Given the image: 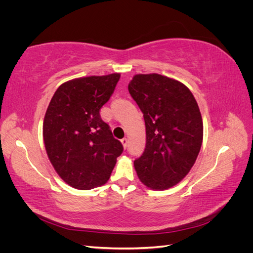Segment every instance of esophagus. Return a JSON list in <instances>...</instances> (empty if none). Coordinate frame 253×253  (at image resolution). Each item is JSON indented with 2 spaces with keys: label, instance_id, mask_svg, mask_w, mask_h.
Masks as SVG:
<instances>
[{
  "label": "esophagus",
  "instance_id": "esophagus-1",
  "mask_svg": "<svg viewBox=\"0 0 253 253\" xmlns=\"http://www.w3.org/2000/svg\"><path fill=\"white\" fill-rule=\"evenodd\" d=\"M121 143H122V145H124V148L126 149V143H127V139L126 138H122L121 139Z\"/></svg>",
  "mask_w": 253,
  "mask_h": 253
}]
</instances>
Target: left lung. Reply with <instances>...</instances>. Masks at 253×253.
<instances>
[{
  "mask_svg": "<svg viewBox=\"0 0 253 253\" xmlns=\"http://www.w3.org/2000/svg\"><path fill=\"white\" fill-rule=\"evenodd\" d=\"M128 91L143 114L145 149L134 162L137 176L151 190L177 185L194 166L204 136L203 119L190 89L159 74H137Z\"/></svg>",
  "mask_w": 253,
  "mask_h": 253,
  "instance_id": "8db88e82",
  "label": "left lung"
}]
</instances>
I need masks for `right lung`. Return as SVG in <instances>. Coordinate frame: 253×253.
Returning <instances> with one entry per match:
<instances>
[{
	"mask_svg": "<svg viewBox=\"0 0 253 253\" xmlns=\"http://www.w3.org/2000/svg\"><path fill=\"white\" fill-rule=\"evenodd\" d=\"M120 74L88 76L61 84L43 120V140L53 169L79 190L102 186L124 148L100 117Z\"/></svg>",
	"mask_w": 253,
	"mask_h": 253,
	"instance_id": "1",
	"label": "right lung"
}]
</instances>
